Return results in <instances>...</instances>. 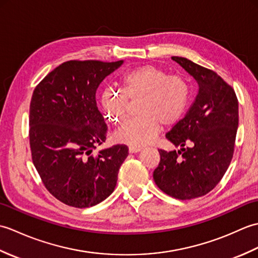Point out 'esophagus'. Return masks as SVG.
Returning a JSON list of instances; mask_svg holds the SVG:
<instances>
[{
    "instance_id": "1",
    "label": "esophagus",
    "mask_w": 258,
    "mask_h": 258,
    "mask_svg": "<svg viewBox=\"0 0 258 258\" xmlns=\"http://www.w3.org/2000/svg\"><path fill=\"white\" fill-rule=\"evenodd\" d=\"M140 151H142V147H135V146L128 147V152L132 153V154H134V153H139Z\"/></svg>"
}]
</instances>
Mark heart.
Returning <instances> with one entry per match:
<instances>
[{
  "label": "heart",
  "instance_id": "b5f03b06",
  "mask_svg": "<svg viewBox=\"0 0 258 258\" xmlns=\"http://www.w3.org/2000/svg\"><path fill=\"white\" fill-rule=\"evenodd\" d=\"M122 90L104 89L101 103L108 119L122 123L130 113L131 103L141 100L140 116L126 122L115 132L118 143L142 147L154 140L162 123L165 126L177 123L187 108L190 86L185 78L168 75L154 65H144L128 71L122 78Z\"/></svg>",
  "mask_w": 258,
  "mask_h": 258
}]
</instances>
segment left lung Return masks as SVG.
I'll return each instance as SVG.
<instances>
[{
    "label": "left lung",
    "instance_id": "8db88e82",
    "mask_svg": "<svg viewBox=\"0 0 258 258\" xmlns=\"http://www.w3.org/2000/svg\"><path fill=\"white\" fill-rule=\"evenodd\" d=\"M172 59L196 81L199 91L185 116L166 134L179 150H158L161 162L153 178L167 195L191 200L215 187L231 164L238 101L232 87L215 72L185 57Z\"/></svg>",
    "mask_w": 258,
    "mask_h": 258
}]
</instances>
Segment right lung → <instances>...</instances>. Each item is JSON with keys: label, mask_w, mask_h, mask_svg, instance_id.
I'll return each instance as SVG.
<instances>
[{"label": "right lung", "mask_w": 258, "mask_h": 258, "mask_svg": "<svg viewBox=\"0 0 258 258\" xmlns=\"http://www.w3.org/2000/svg\"><path fill=\"white\" fill-rule=\"evenodd\" d=\"M124 61H69L48 73L33 92L30 145L33 164L50 193L64 204L85 208L103 202L116 186L128 155L117 144L92 152L106 140L96 90Z\"/></svg>", "instance_id": "obj_1"}]
</instances>
